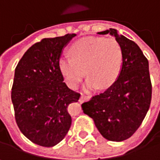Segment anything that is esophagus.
Here are the masks:
<instances>
[{"mask_svg": "<svg viewBox=\"0 0 160 160\" xmlns=\"http://www.w3.org/2000/svg\"><path fill=\"white\" fill-rule=\"evenodd\" d=\"M90 99V97L89 96H85V95H81L80 97V99H79V102H83L84 101H88V100H89Z\"/></svg>", "mask_w": 160, "mask_h": 160, "instance_id": "1", "label": "esophagus"}]
</instances>
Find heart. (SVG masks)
I'll return each mask as SVG.
<instances>
[{
	"mask_svg": "<svg viewBox=\"0 0 160 160\" xmlns=\"http://www.w3.org/2000/svg\"><path fill=\"white\" fill-rule=\"evenodd\" d=\"M70 58L59 60V69L65 82L77 88L86 74L87 88L105 89L118 79L122 66L123 53L115 38L88 37L76 42L70 48Z\"/></svg>",
	"mask_w": 160,
	"mask_h": 160,
	"instance_id": "heart-1",
	"label": "heart"
}]
</instances>
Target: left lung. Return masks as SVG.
Here are the masks:
<instances>
[{"mask_svg":"<svg viewBox=\"0 0 160 160\" xmlns=\"http://www.w3.org/2000/svg\"><path fill=\"white\" fill-rule=\"evenodd\" d=\"M97 33H110L119 42L123 53L121 71L112 85L81 107L105 139L121 142L135 134L150 108L152 88L149 62L138 45L117 30L110 28Z\"/></svg>","mask_w":160,"mask_h":160,"instance_id":"left-lung-1","label":"left lung"}]
</instances>
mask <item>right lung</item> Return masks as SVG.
Segmentation results:
<instances>
[{"label":"right lung","instance_id":"right-lung-1","mask_svg":"<svg viewBox=\"0 0 160 160\" xmlns=\"http://www.w3.org/2000/svg\"><path fill=\"white\" fill-rule=\"evenodd\" d=\"M75 36L42 39L27 49L15 69L11 100L16 122L23 135L38 145L55 146L71 128L67 108L80 95L63 82L59 59Z\"/></svg>","mask_w":160,"mask_h":160}]
</instances>
